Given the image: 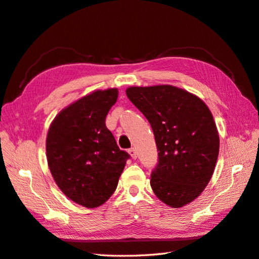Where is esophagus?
Segmentation results:
<instances>
[{"instance_id":"obj_1","label":"esophagus","mask_w":259,"mask_h":259,"mask_svg":"<svg viewBox=\"0 0 259 259\" xmlns=\"http://www.w3.org/2000/svg\"><path fill=\"white\" fill-rule=\"evenodd\" d=\"M128 153L131 154V156L133 159H137V152H136V150L134 148H131L130 150H128Z\"/></svg>"}]
</instances>
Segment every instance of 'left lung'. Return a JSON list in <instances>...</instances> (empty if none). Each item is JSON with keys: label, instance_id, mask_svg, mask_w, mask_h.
I'll return each mask as SVG.
<instances>
[{"label": "left lung", "instance_id": "1", "mask_svg": "<svg viewBox=\"0 0 259 259\" xmlns=\"http://www.w3.org/2000/svg\"><path fill=\"white\" fill-rule=\"evenodd\" d=\"M126 95L150 123L158 164L151 173L154 194L170 207H182L204 190L214 173L219 136L207 106L171 85L133 86Z\"/></svg>", "mask_w": 259, "mask_h": 259}]
</instances>
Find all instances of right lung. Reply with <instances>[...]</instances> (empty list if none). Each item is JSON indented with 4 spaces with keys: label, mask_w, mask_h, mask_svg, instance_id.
<instances>
[{
    "label": "right lung",
    "mask_w": 259,
    "mask_h": 259,
    "mask_svg": "<svg viewBox=\"0 0 259 259\" xmlns=\"http://www.w3.org/2000/svg\"><path fill=\"white\" fill-rule=\"evenodd\" d=\"M116 99L117 90L108 89L74 101L55 117L46 138L55 183L70 200L89 208L111 197L130 159L106 126Z\"/></svg>",
    "instance_id": "add662e5"
}]
</instances>
